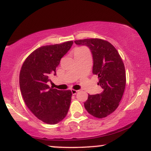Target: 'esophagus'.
<instances>
[{"instance_id":"34e87169","label":"esophagus","mask_w":151,"mask_h":151,"mask_svg":"<svg viewBox=\"0 0 151 151\" xmlns=\"http://www.w3.org/2000/svg\"><path fill=\"white\" fill-rule=\"evenodd\" d=\"M71 91H72V93L73 95H74V94H76V93H77L78 91H79V90H75V89H72L71 90Z\"/></svg>"}]
</instances>
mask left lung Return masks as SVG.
<instances>
[{
	"label": "left lung",
	"instance_id": "8db88e82",
	"mask_svg": "<svg viewBox=\"0 0 151 151\" xmlns=\"http://www.w3.org/2000/svg\"><path fill=\"white\" fill-rule=\"evenodd\" d=\"M77 45L89 48L93 57V74L98 75L103 91L89 95L84 107L93 116L102 119L113 113L119 106L126 86L124 62L114 47L107 41L97 38L74 41Z\"/></svg>",
	"mask_w": 151,
	"mask_h": 151
}]
</instances>
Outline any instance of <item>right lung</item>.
<instances>
[{"instance_id": "obj_1", "label": "right lung", "mask_w": 151, "mask_h": 151, "mask_svg": "<svg viewBox=\"0 0 151 151\" xmlns=\"http://www.w3.org/2000/svg\"><path fill=\"white\" fill-rule=\"evenodd\" d=\"M73 45L72 41L42 46L27 57L20 72L22 98L32 114L48 124L63 120L70 108L72 91H62L47 85L50 74L56 75L60 60Z\"/></svg>"}]
</instances>
